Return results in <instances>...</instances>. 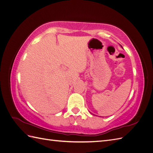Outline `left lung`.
Returning <instances> with one entry per match:
<instances>
[{
    "label": "left lung",
    "instance_id": "left-lung-1",
    "mask_svg": "<svg viewBox=\"0 0 153 153\" xmlns=\"http://www.w3.org/2000/svg\"><path fill=\"white\" fill-rule=\"evenodd\" d=\"M121 47H122V46H121ZM122 48H123V47H122Z\"/></svg>",
    "mask_w": 153,
    "mask_h": 153
}]
</instances>
